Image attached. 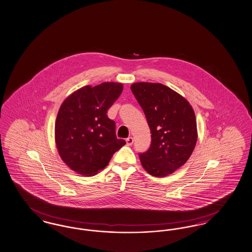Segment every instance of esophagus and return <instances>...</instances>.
I'll return each instance as SVG.
<instances>
[{"label":"esophagus","mask_w":252,"mask_h":252,"mask_svg":"<svg viewBox=\"0 0 252 252\" xmlns=\"http://www.w3.org/2000/svg\"><path fill=\"white\" fill-rule=\"evenodd\" d=\"M126 145H127V146H130V145L133 144L134 140H133V138H132V137H128V138L126 140Z\"/></svg>","instance_id":"34e87169"}]
</instances>
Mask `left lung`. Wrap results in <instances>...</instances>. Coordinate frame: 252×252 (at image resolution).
Returning <instances> with one entry per match:
<instances>
[{
	"mask_svg": "<svg viewBox=\"0 0 252 252\" xmlns=\"http://www.w3.org/2000/svg\"><path fill=\"white\" fill-rule=\"evenodd\" d=\"M131 91L145 114L151 145L140 153L144 170L153 176L171 174L190 158L197 142V123L190 104L171 88L137 82Z\"/></svg>",
	"mask_w": 252,
	"mask_h": 252,
	"instance_id": "left-lung-1",
	"label": "left lung"
}]
</instances>
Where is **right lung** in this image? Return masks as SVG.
<instances>
[{"instance_id": "right-lung-1", "label": "right lung", "mask_w": 252, "mask_h": 252, "mask_svg": "<svg viewBox=\"0 0 252 252\" xmlns=\"http://www.w3.org/2000/svg\"><path fill=\"white\" fill-rule=\"evenodd\" d=\"M123 84L103 82L74 92L63 102L55 123L61 158L71 170L91 176L103 170L126 144L117 139L107 111L120 96Z\"/></svg>"}]
</instances>
